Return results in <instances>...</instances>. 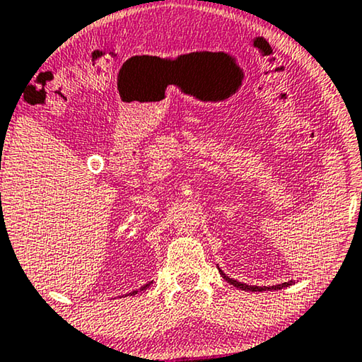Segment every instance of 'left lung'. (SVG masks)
<instances>
[{
	"mask_svg": "<svg viewBox=\"0 0 362 362\" xmlns=\"http://www.w3.org/2000/svg\"><path fill=\"white\" fill-rule=\"evenodd\" d=\"M218 269H220V267H218ZM220 274H221V277L225 279V281H226L228 284L233 285V287H238V288H241V290H247V292H264V290H281V288L288 287V285H293V284H295V281H288V282L277 284V285H269V287H259V285H247V284H243V282L234 281V279L228 277L226 274L221 271V269H220Z\"/></svg>",
	"mask_w": 362,
	"mask_h": 362,
	"instance_id": "1",
	"label": "left lung"
}]
</instances>
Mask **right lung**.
Instances as JSON below:
<instances>
[{
	"mask_svg": "<svg viewBox=\"0 0 362 362\" xmlns=\"http://www.w3.org/2000/svg\"><path fill=\"white\" fill-rule=\"evenodd\" d=\"M151 284H152V282H149V284H146V285H142V287H141L139 290H132V292H131L129 295H136L137 292H141V290H146L147 287H149V285H151Z\"/></svg>",
	"mask_w": 362,
	"mask_h": 362,
	"instance_id": "add662e5",
	"label": "right lung"
}]
</instances>
